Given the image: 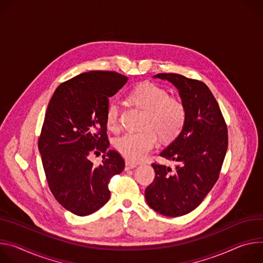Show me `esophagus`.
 I'll return each mask as SVG.
<instances>
[{
  "label": "esophagus",
  "mask_w": 263,
  "mask_h": 263,
  "mask_svg": "<svg viewBox=\"0 0 263 263\" xmlns=\"http://www.w3.org/2000/svg\"><path fill=\"white\" fill-rule=\"evenodd\" d=\"M136 167H137V165H136V164L130 163V162H128V161H126V162H125V170L134 169V168H136Z\"/></svg>",
  "instance_id": "34e87169"
}]
</instances>
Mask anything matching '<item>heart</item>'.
<instances>
[{"mask_svg": "<svg viewBox=\"0 0 263 263\" xmlns=\"http://www.w3.org/2000/svg\"><path fill=\"white\" fill-rule=\"evenodd\" d=\"M128 100L144 110L140 132L126 133L115 141V148L132 162H140L157 146L158 136L163 141L176 139L182 132L187 111L184 103L168 96L163 87L146 82L138 85L128 95ZM106 127L117 132L120 127V108L110 102L105 112Z\"/></svg>", "mask_w": 263, "mask_h": 263, "instance_id": "b5f03b06", "label": "heart"}]
</instances>
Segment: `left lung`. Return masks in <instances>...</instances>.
<instances>
[{"mask_svg":"<svg viewBox=\"0 0 263 263\" xmlns=\"http://www.w3.org/2000/svg\"><path fill=\"white\" fill-rule=\"evenodd\" d=\"M156 77L179 90L187 117L180 135L160 154L176 165L152 164L156 177L145 190V198L160 214L177 217L199 206L218 180L228 148V128L216 99L202 81L176 73Z\"/></svg>","mask_w":263,"mask_h":263,"instance_id":"8db88e82","label":"left lung"}]
</instances>
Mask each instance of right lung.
Wrapping results in <instances>:
<instances>
[{
	"mask_svg": "<svg viewBox=\"0 0 263 263\" xmlns=\"http://www.w3.org/2000/svg\"><path fill=\"white\" fill-rule=\"evenodd\" d=\"M128 78L111 71H90L57 86L45 115L39 149L49 188L68 211L85 216L110 196V179L124 169L120 154L107 151L105 112L108 98ZM104 153L95 167L91 153Z\"/></svg>",
	"mask_w": 263,
	"mask_h": 263,
	"instance_id": "right-lung-1",
	"label": "right lung"
}]
</instances>
